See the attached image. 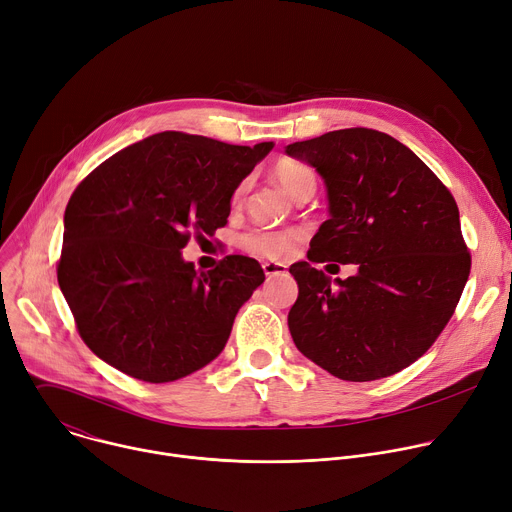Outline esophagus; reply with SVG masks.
<instances>
[{"label": "esophagus", "instance_id": "1", "mask_svg": "<svg viewBox=\"0 0 512 512\" xmlns=\"http://www.w3.org/2000/svg\"><path fill=\"white\" fill-rule=\"evenodd\" d=\"M262 270H264L266 277H277V274H285L287 268L281 262H264Z\"/></svg>", "mask_w": 512, "mask_h": 512}]
</instances>
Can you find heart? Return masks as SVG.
Listing matches in <instances>:
<instances>
[{"label": "heart", "mask_w": 512, "mask_h": 512, "mask_svg": "<svg viewBox=\"0 0 512 512\" xmlns=\"http://www.w3.org/2000/svg\"><path fill=\"white\" fill-rule=\"evenodd\" d=\"M272 178L277 184L293 196L297 190L305 186H316V176L313 170L291 160H283L272 168ZM248 182H242L233 192V203H240L244 199ZM303 238V233L297 229H256L244 235L246 250L260 254L270 260H289L297 252V244Z\"/></svg>", "instance_id": "b5f03b06"}]
</instances>
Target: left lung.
Here are the masks:
<instances>
[{"label": "left lung", "mask_w": 512, "mask_h": 512, "mask_svg": "<svg viewBox=\"0 0 512 512\" xmlns=\"http://www.w3.org/2000/svg\"><path fill=\"white\" fill-rule=\"evenodd\" d=\"M285 153L326 186L330 217L307 258L358 264L348 280L291 264L295 346L344 381L406 369L443 332L469 277L455 199L412 149L373 129L330 131Z\"/></svg>", "instance_id": "left-lung-1"}]
</instances>
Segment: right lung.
I'll return each instance as SVG.
<instances>
[{
  "label": "right lung",
  "instance_id": "1",
  "mask_svg": "<svg viewBox=\"0 0 512 512\" xmlns=\"http://www.w3.org/2000/svg\"><path fill=\"white\" fill-rule=\"evenodd\" d=\"M272 147L166 131L114 153L75 188L57 279L98 359L168 383L221 355L264 272L246 256L194 270L182 248L192 229L227 223L235 188Z\"/></svg>",
  "mask_w": 512,
  "mask_h": 512
}]
</instances>
